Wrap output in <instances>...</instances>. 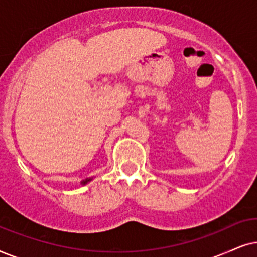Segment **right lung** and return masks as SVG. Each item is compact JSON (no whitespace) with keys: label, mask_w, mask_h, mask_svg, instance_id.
<instances>
[{"label":"right lung","mask_w":257,"mask_h":257,"mask_svg":"<svg viewBox=\"0 0 257 257\" xmlns=\"http://www.w3.org/2000/svg\"><path fill=\"white\" fill-rule=\"evenodd\" d=\"M91 180H93V177H89V179H85L83 181H81V186H85V184H88Z\"/></svg>","instance_id":"1"}]
</instances>
